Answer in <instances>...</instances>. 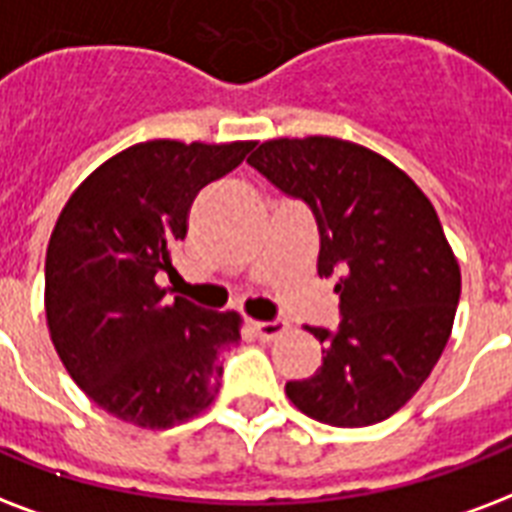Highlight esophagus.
<instances>
[{
    "mask_svg": "<svg viewBox=\"0 0 512 512\" xmlns=\"http://www.w3.org/2000/svg\"><path fill=\"white\" fill-rule=\"evenodd\" d=\"M287 322L282 319H273V322H252V330L260 341H273V338H279L282 333H287Z\"/></svg>",
    "mask_w": 512,
    "mask_h": 512,
    "instance_id": "esophagus-1",
    "label": "esophagus"
}]
</instances>
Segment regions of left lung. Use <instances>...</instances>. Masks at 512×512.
Returning a JSON list of instances; mask_svg holds the SVG:
<instances>
[{"mask_svg": "<svg viewBox=\"0 0 512 512\" xmlns=\"http://www.w3.org/2000/svg\"><path fill=\"white\" fill-rule=\"evenodd\" d=\"M311 209L319 276H335L338 330L308 327L322 368L287 381L298 411L330 427H368L411 400L440 360L462 273L435 206L378 152L333 136L271 139L249 158Z\"/></svg>", "mask_w": 512, "mask_h": 512, "instance_id": "obj_1", "label": "left lung"}]
</instances>
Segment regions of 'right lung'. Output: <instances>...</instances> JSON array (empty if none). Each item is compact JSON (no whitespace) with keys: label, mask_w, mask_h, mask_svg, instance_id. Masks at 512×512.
Listing matches in <instances>:
<instances>
[{"label":"right lung","mask_w":512,"mask_h":512,"mask_svg":"<svg viewBox=\"0 0 512 512\" xmlns=\"http://www.w3.org/2000/svg\"><path fill=\"white\" fill-rule=\"evenodd\" d=\"M255 142L155 139L101 163L66 201L45 257V314L74 384L117 419L166 429L220 392V351L241 341L236 311L166 300L201 187L236 169Z\"/></svg>","instance_id":"obj_1"}]
</instances>
